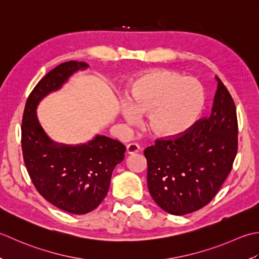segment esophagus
I'll return each instance as SVG.
<instances>
[{
    "label": "esophagus",
    "instance_id": "1",
    "mask_svg": "<svg viewBox=\"0 0 259 259\" xmlns=\"http://www.w3.org/2000/svg\"><path fill=\"white\" fill-rule=\"evenodd\" d=\"M140 150L141 147L137 143H130L126 145V151H127L128 154H134V153H137Z\"/></svg>",
    "mask_w": 259,
    "mask_h": 259
}]
</instances>
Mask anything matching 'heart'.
I'll list each match as a JSON object with an SVG mask.
<instances>
[{"mask_svg":"<svg viewBox=\"0 0 259 259\" xmlns=\"http://www.w3.org/2000/svg\"><path fill=\"white\" fill-rule=\"evenodd\" d=\"M204 107V91L196 78L157 70L141 76L128 93L124 116L134 122L149 113L147 125L159 135H179L197 122Z\"/></svg>","mask_w":259,"mask_h":259,"instance_id":"heart-1","label":"heart"}]
</instances>
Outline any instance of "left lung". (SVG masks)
<instances>
[{
    "instance_id": "1",
    "label": "left lung",
    "mask_w": 259,
    "mask_h": 259,
    "mask_svg": "<svg viewBox=\"0 0 259 259\" xmlns=\"http://www.w3.org/2000/svg\"><path fill=\"white\" fill-rule=\"evenodd\" d=\"M217 80L210 116L182 134L156 139L144 150L151 196L171 214L183 215L207 205L233 168L238 120L233 97Z\"/></svg>"
}]
</instances>
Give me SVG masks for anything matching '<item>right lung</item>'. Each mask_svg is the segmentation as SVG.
<instances>
[{"label":"right lung","mask_w":259,"mask_h":259,"mask_svg":"<svg viewBox=\"0 0 259 259\" xmlns=\"http://www.w3.org/2000/svg\"><path fill=\"white\" fill-rule=\"evenodd\" d=\"M87 67L68 61L47 73L29 95L21 125L23 161L36 191L55 207L76 214L87 213L103 201L113 170L124 159L125 145L97 135L83 145L57 146L41 128L35 108L72 72Z\"/></svg>","instance_id":"obj_1"}]
</instances>
